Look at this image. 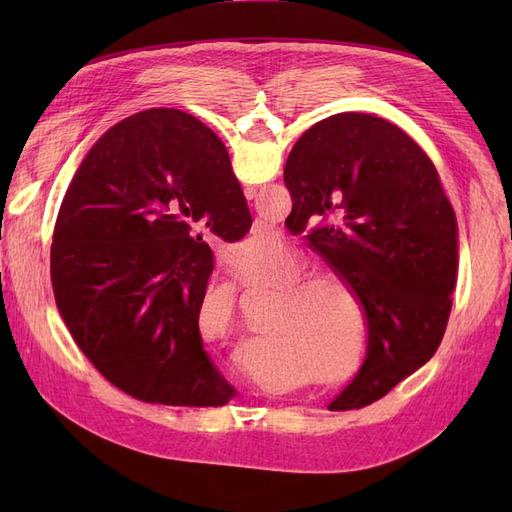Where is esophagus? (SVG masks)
<instances>
[{
	"label": "esophagus",
	"instance_id": "esophagus-1",
	"mask_svg": "<svg viewBox=\"0 0 512 512\" xmlns=\"http://www.w3.org/2000/svg\"><path fill=\"white\" fill-rule=\"evenodd\" d=\"M254 192H256L254 188H245V196H247V198H250V200L254 198Z\"/></svg>",
	"mask_w": 512,
	"mask_h": 512
}]
</instances>
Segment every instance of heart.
<instances>
[{"instance_id": "b5f03b06", "label": "heart", "mask_w": 512, "mask_h": 512, "mask_svg": "<svg viewBox=\"0 0 512 512\" xmlns=\"http://www.w3.org/2000/svg\"><path fill=\"white\" fill-rule=\"evenodd\" d=\"M267 235L247 239L241 250L245 254L269 247ZM307 258L282 245L262 265L245 273L247 286H273L277 297L265 314V327L258 331L260 348L267 350L277 363L305 376V384L344 386L352 382L363 367L365 350V314L354 288L335 273H308ZM205 305L218 303L228 316L237 314L239 292L230 282L205 288ZM355 337L353 365L341 367L351 353ZM340 371L337 372L336 369ZM260 382L271 384L265 374Z\"/></svg>"}]
</instances>
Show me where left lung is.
Returning a JSON list of instances; mask_svg holds the SVG:
<instances>
[{"label":"left lung","mask_w":512,"mask_h":512,"mask_svg":"<svg viewBox=\"0 0 512 512\" xmlns=\"http://www.w3.org/2000/svg\"><path fill=\"white\" fill-rule=\"evenodd\" d=\"M284 183L290 215L305 228L316 222L309 245L365 312L367 359L329 408L369 406L442 342L459 271L455 211L425 151L367 113H339L303 132Z\"/></svg>","instance_id":"1"}]
</instances>
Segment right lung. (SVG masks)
<instances>
[{"label": "right lung", "instance_id": "obj_1", "mask_svg": "<svg viewBox=\"0 0 512 512\" xmlns=\"http://www.w3.org/2000/svg\"><path fill=\"white\" fill-rule=\"evenodd\" d=\"M252 226L224 143L177 108L121 119L87 151L51 245L59 316L100 374L145 404L218 408L235 397L203 350L213 271L200 230Z\"/></svg>", "mask_w": 512, "mask_h": 512}]
</instances>
